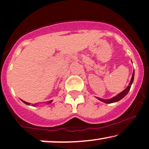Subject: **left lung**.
<instances>
[{
  "label": "left lung",
  "mask_w": 149,
  "mask_h": 149,
  "mask_svg": "<svg viewBox=\"0 0 149 149\" xmlns=\"http://www.w3.org/2000/svg\"><path fill=\"white\" fill-rule=\"evenodd\" d=\"M134 72H133L132 77H131V81H130V83H129V86H127V88L125 89V90H123V92L118 94L117 96H114V97H113L112 98H110V99L105 100V99H103V98H98V97H97V98L99 100H100V101L103 102V103H115V102L118 101V100H121L122 98H124L125 96H126L127 94H128L129 90H130V88H131V85H132L133 81H134Z\"/></svg>",
  "instance_id": "left-lung-1"
}]
</instances>
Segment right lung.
<instances>
[{
  "label": "right lung",
  "mask_w": 149,
  "mask_h": 149,
  "mask_svg": "<svg viewBox=\"0 0 149 149\" xmlns=\"http://www.w3.org/2000/svg\"><path fill=\"white\" fill-rule=\"evenodd\" d=\"M22 100V101L23 103H24L26 104V105H30V103H27V102L24 101V100ZM52 103V100H51V101H49V103ZM35 105H36V104H34V105H32V106H35Z\"/></svg>",
  "instance_id": "1"
}]
</instances>
